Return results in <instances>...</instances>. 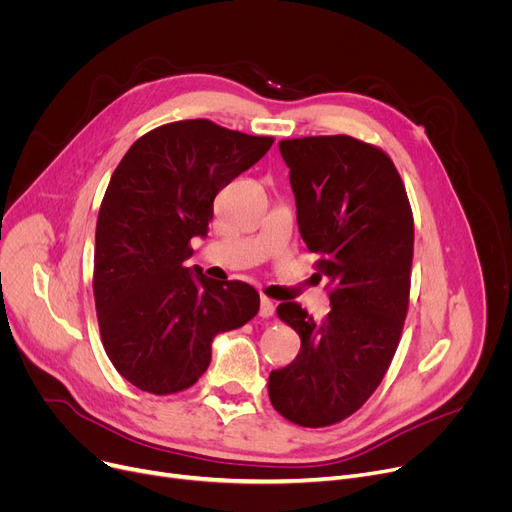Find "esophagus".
<instances>
[{
    "instance_id": "1",
    "label": "esophagus",
    "mask_w": 512,
    "mask_h": 512,
    "mask_svg": "<svg viewBox=\"0 0 512 512\" xmlns=\"http://www.w3.org/2000/svg\"><path fill=\"white\" fill-rule=\"evenodd\" d=\"M259 303H261V305H259V315H261V317H272V315L276 313V303H274L272 299L261 297Z\"/></svg>"
}]
</instances>
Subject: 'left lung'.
Wrapping results in <instances>:
<instances>
[{
    "instance_id": "obj_1",
    "label": "left lung",
    "mask_w": 512,
    "mask_h": 512,
    "mask_svg": "<svg viewBox=\"0 0 512 512\" xmlns=\"http://www.w3.org/2000/svg\"><path fill=\"white\" fill-rule=\"evenodd\" d=\"M278 147L332 309L315 321L299 303L278 305L301 351L270 373L267 390L288 421L326 427L359 411L392 363L409 309L413 213L400 174L378 147L346 134Z\"/></svg>"
}]
</instances>
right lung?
Here are the masks:
<instances>
[{"instance_id": "obj_1", "label": "right lung", "mask_w": 512, "mask_h": 512, "mask_svg": "<svg viewBox=\"0 0 512 512\" xmlns=\"http://www.w3.org/2000/svg\"><path fill=\"white\" fill-rule=\"evenodd\" d=\"M272 137L211 120L159 126L134 143L107 184L95 230L99 334L122 378L157 396L191 388L213 338L259 311L253 286L184 267L207 236L213 199L270 151Z\"/></svg>"}]
</instances>
